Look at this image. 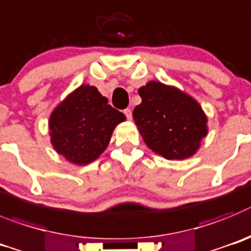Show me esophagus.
I'll use <instances>...</instances> for the list:
<instances>
[{"instance_id":"1","label":"esophagus","mask_w":251,"mask_h":251,"mask_svg":"<svg viewBox=\"0 0 251 251\" xmlns=\"http://www.w3.org/2000/svg\"><path fill=\"white\" fill-rule=\"evenodd\" d=\"M124 114H125V116L127 117V120H131V117H132V111H131L130 109L124 110Z\"/></svg>"}]
</instances>
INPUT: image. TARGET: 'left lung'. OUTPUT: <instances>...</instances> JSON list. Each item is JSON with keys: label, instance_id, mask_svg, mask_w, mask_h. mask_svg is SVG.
<instances>
[{"label": "left lung", "instance_id": "left-lung-1", "mask_svg": "<svg viewBox=\"0 0 251 251\" xmlns=\"http://www.w3.org/2000/svg\"><path fill=\"white\" fill-rule=\"evenodd\" d=\"M141 103L132 116L146 145L168 160L193 156L207 134V117L191 96L150 81L139 89Z\"/></svg>", "mask_w": 251, "mask_h": 251}]
</instances>
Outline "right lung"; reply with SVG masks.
Segmentation results:
<instances>
[{"label": "right lung", "instance_id": "1", "mask_svg": "<svg viewBox=\"0 0 251 251\" xmlns=\"http://www.w3.org/2000/svg\"><path fill=\"white\" fill-rule=\"evenodd\" d=\"M125 119L96 87L81 85L50 116L51 144L67 161L90 164L105 151L114 128Z\"/></svg>", "mask_w": 251, "mask_h": 251}]
</instances>
